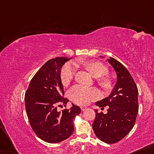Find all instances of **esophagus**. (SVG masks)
Instances as JSON below:
<instances>
[{
	"label": "esophagus",
	"instance_id": "1",
	"mask_svg": "<svg viewBox=\"0 0 154 154\" xmlns=\"http://www.w3.org/2000/svg\"><path fill=\"white\" fill-rule=\"evenodd\" d=\"M80 108H81V111H82V112H84V111H85L86 109H87V107L84 106V107H80Z\"/></svg>",
	"mask_w": 154,
	"mask_h": 154
}]
</instances>
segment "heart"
Segmentation results:
<instances>
[{
	"mask_svg": "<svg viewBox=\"0 0 154 154\" xmlns=\"http://www.w3.org/2000/svg\"><path fill=\"white\" fill-rule=\"evenodd\" d=\"M87 69L93 77L96 78L97 84L104 91H108L112 88V80L108 75H106L107 67L103 64L95 61H82L76 64ZM75 67L71 64H66L63 67L61 74V80L64 86H67L74 79ZM99 92L95 87L86 88L80 85H75L69 91V97L74 103L79 106H85L99 97Z\"/></svg>",
	"mask_w": 154,
	"mask_h": 154,
	"instance_id": "1",
	"label": "heart"
}]
</instances>
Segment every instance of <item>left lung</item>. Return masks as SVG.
<instances>
[{"label": "left lung", "instance_id": "left-lung-1", "mask_svg": "<svg viewBox=\"0 0 154 154\" xmlns=\"http://www.w3.org/2000/svg\"><path fill=\"white\" fill-rule=\"evenodd\" d=\"M117 74V82L109 97L96 102L99 107L109 106L107 113L96 112L92 125L96 136L106 143H117L130 133L138 113V88L128 69L116 59H107Z\"/></svg>", "mask_w": 154, "mask_h": 154}]
</instances>
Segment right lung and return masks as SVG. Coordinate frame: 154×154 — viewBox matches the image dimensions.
Here are the masks:
<instances>
[{"mask_svg":"<svg viewBox=\"0 0 154 154\" xmlns=\"http://www.w3.org/2000/svg\"><path fill=\"white\" fill-rule=\"evenodd\" d=\"M69 60L64 57L50 59L42 66L29 83L25 94L26 114L35 134L44 141L59 143L72 135L74 120L81 110L72 104L62 112L57 106L66 105L60 74L61 67Z\"/></svg>","mask_w":154,"mask_h":154,"instance_id":"obj_1","label":"right lung"}]
</instances>
